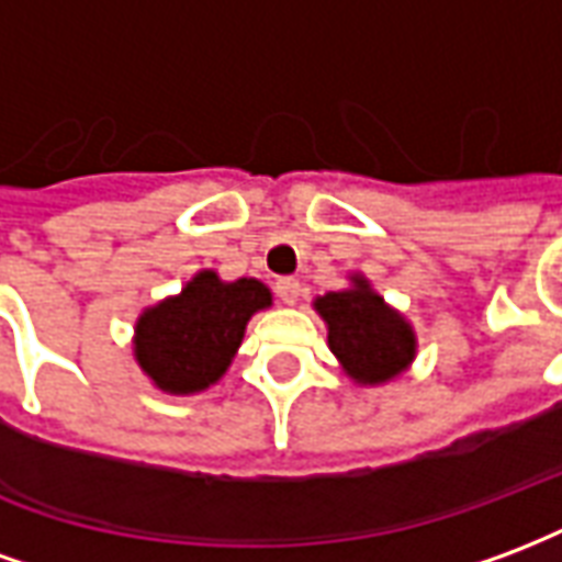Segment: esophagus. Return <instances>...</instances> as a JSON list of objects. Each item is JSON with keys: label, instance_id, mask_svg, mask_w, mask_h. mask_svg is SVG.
Wrapping results in <instances>:
<instances>
[{"label": "esophagus", "instance_id": "1", "mask_svg": "<svg viewBox=\"0 0 562 562\" xmlns=\"http://www.w3.org/2000/svg\"><path fill=\"white\" fill-rule=\"evenodd\" d=\"M277 294H280L282 304L294 306L297 304V297H301V282L292 280V277H285V280L277 282Z\"/></svg>", "mask_w": 562, "mask_h": 562}]
</instances>
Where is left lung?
<instances>
[{
  "label": "left lung",
  "mask_w": 562,
  "mask_h": 562,
  "mask_svg": "<svg viewBox=\"0 0 562 562\" xmlns=\"http://www.w3.org/2000/svg\"><path fill=\"white\" fill-rule=\"evenodd\" d=\"M349 289L313 301L334 358L355 385H385L403 376L418 355V337L409 318L370 285L364 273L349 277Z\"/></svg>",
  "instance_id": "obj_1"
}]
</instances>
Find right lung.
<instances>
[{"mask_svg":"<svg viewBox=\"0 0 562 562\" xmlns=\"http://www.w3.org/2000/svg\"><path fill=\"white\" fill-rule=\"evenodd\" d=\"M270 304L273 294L261 280L225 282L216 270H198L180 292L140 313L135 361L165 394H201L228 373L249 318Z\"/></svg>","mask_w":562,"mask_h":562,"instance_id":"right-lung-1","label":"right lung"}]
</instances>
